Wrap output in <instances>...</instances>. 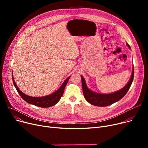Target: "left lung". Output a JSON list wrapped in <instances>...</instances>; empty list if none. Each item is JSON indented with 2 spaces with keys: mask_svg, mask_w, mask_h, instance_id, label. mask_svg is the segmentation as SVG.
I'll return each mask as SVG.
<instances>
[{
  "mask_svg": "<svg viewBox=\"0 0 148 148\" xmlns=\"http://www.w3.org/2000/svg\"><path fill=\"white\" fill-rule=\"evenodd\" d=\"M127 45L128 48L131 49L130 46L128 43ZM134 66H133V70H132V74L131 75V78L127 83V84L121 89L117 90L116 92L110 93V94H99L95 92L92 91L89 89L83 77L81 75L82 78V89L84 97L86 100L90 104H92L95 106L99 107H105L110 106L116 102L118 101L121 99H122L129 90L131 85L133 83L134 78Z\"/></svg>",
  "mask_w": 148,
  "mask_h": 148,
  "instance_id": "8db88e82",
  "label": "left lung"
}]
</instances>
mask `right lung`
I'll return each instance as SVG.
<instances>
[{
    "instance_id": "1",
    "label": "right lung",
    "mask_w": 148,
    "mask_h": 148,
    "mask_svg": "<svg viewBox=\"0 0 148 148\" xmlns=\"http://www.w3.org/2000/svg\"><path fill=\"white\" fill-rule=\"evenodd\" d=\"M70 77L71 76L68 77V78L64 82V83H62L60 87L56 91H55L54 92H53V94H50L49 95H46V96L41 97H30L27 95H26L25 94H24V93L22 92L17 86L16 83H15L14 80L13 75H12V81H13V83L15 89H16V90H17L18 93L20 94L21 97L24 99L25 101H26L29 104H33L38 107L46 108V107H50L51 106H53L59 101L60 98L62 97V95L64 94L65 88L70 78Z\"/></svg>"
}]
</instances>
